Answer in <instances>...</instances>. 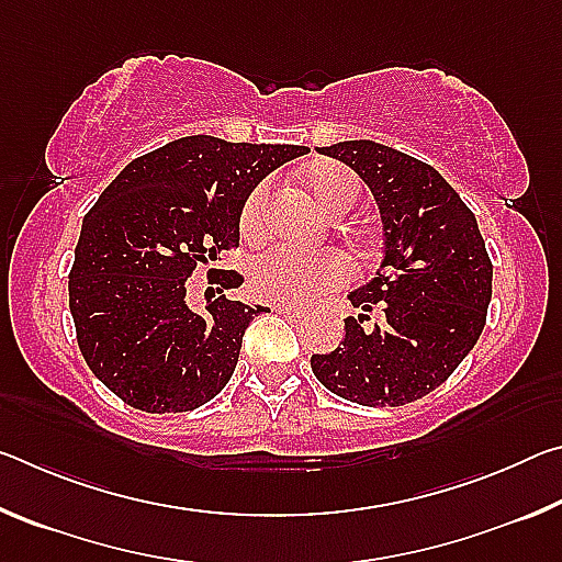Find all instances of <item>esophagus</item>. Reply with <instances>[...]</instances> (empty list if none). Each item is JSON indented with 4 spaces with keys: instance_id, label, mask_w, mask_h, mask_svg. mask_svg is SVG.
Here are the masks:
<instances>
[{
    "instance_id": "esophagus-1",
    "label": "esophagus",
    "mask_w": 562,
    "mask_h": 562,
    "mask_svg": "<svg viewBox=\"0 0 562 562\" xmlns=\"http://www.w3.org/2000/svg\"><path fill=\"white\" fill-rule=\"evenodd\" d=\"M278 315H282L284 319H290V322H302L304 317V312H300V310H294V307H288V304H280L278 307Z\"/></svg>"
}]
</instances>
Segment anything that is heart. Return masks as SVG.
<instances>
[{
	"mask_svg": "<svg viewBox=\"0 0 562 562\" xmlns=\"http://www.w3.org/2000/svg\"><path fill=\"white\" fill-rule=\"evenodd\" d=\"M315 201L329 213H347L359 198V180L337 164H322L302 176ZM268 217V188H255L243 205L240 227L247 237H258ZM347 260L335 250L304 252L274 245L252 260L250 290L272 304H307L347 280Z\"/></svg>",
	"mask_w": 562,
	"mask_h": 562,
	"instance_id": "b5f03b06",
	"label": "heart"
}]
</instances>
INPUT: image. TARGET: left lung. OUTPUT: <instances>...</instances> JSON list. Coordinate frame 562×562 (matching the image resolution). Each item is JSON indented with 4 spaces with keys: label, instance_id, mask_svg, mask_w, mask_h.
Segmentation results:
<instances>
[{
    "label": "left lung",
    "instance_id": "left-lung-1",
    "mask_svg": "<svg viewBox=\"0 0 562 562\" xmlns=\"http://www.w3.org/2000/svg\"><path fill=\"white\" fill-rule=\"evenodd\" d=\"M317 154L347 164L372 190L384 225V258L349 292L341 347L312 355L331 394L361 406H402L434 392L479 341L493 265L475 215L439 170L374 140H341ZM383 315L364 326L366 312Z\"/></svg>",
    "mask_w": 562,
    "mask_h": 562
}]
</instances>
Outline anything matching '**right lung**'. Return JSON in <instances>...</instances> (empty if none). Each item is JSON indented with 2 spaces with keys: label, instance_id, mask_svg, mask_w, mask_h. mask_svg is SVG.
<instances>
[{
  "label": "right lung",
  "instance_id": "obj_1",
  "mask_svg": "<svg viewBox=\"0 0 562 562\" xmlns=\"http://www.w3.org/2000/svg\"><path fill=\"white\" fill-rule=\"evenodd\" d=\"M307 150L186 136L131 160L103 190L83 217L69 307L83 359L123 402L193 412L231 382L245 329L265 307L221 294L198 312L188 278L240 243L252 190ZM215 282L233 290L243 278L225 270Z\"/></svg>",
  "mask_w": 562,
  "mask_h": 562
}]
</instances>
